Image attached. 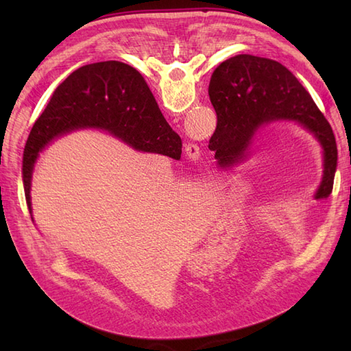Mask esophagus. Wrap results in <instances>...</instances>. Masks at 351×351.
Here are the masks:
<instances>
[{"label": "esophagus", "mask_w": 351, "mask_h": 351, "mask_svg": "<svg viewBox=\"0 0 351 351\" xmlns=\"http://www.w3.org/2000/svg\"><path fill=\"white\" fill-rule=\"evenodd\" d=\"M185 152H187L189 156H191V158H197L199 156V146L195 145V143H187L185 145Z\"/></svg>", "instance_id": "esophagus-1"}]
</instances>
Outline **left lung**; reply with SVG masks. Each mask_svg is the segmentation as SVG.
<instances>
[{
	"instance_id": "left-lung-1",
	"label": "left lung",
	"mask_w": 351,
	"mask_h": 351,
	"mask_svg": "<svg viewBox=\"0 0 351 351\" xmlns=\"http://www.w3.org/2000/svg\"><path fill=\"white\" fill-rule=\"evenodd\" d=\"M208 93L217 114L208 147L221 164L241 158L263 123L295 121L324 149V176L317 199L330 196L338 166L337 140L306 88L285 66L249 54L230 57L214 71Z\"/></svg>"
}]
</instances>
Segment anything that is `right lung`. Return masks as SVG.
<instances>
[{
  "label": "right lung",
  "mask_w": 351,
  "mask_h": 351,
  "mask_svg": "<svg viewBox=\"0 0 351 351\" xmlns=\"http://www.w3.org/2000/svg\"><path fill=\"white\" fill-rule=\"evenodd\" d=\"M81 126L107 130L138 151L181 158L180 136L166 122L136 69L114 60L83 66L56 88L28 136L22 182L29 213V182L39 152L52 138Z\"/></svg>",
  "instance_id": "right-lung-1"
}]
</instances>
